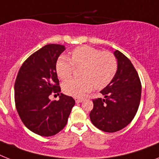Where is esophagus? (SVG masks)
I'll list each match as a JSON object with an SVG mask.
<instances>
[{
	"instance_id": "1",
	"label": "esophagus",
	"mask_w": 159,
	"mask_h": 159,
	"mask_svg": "<svg viewBox=\"0 0 159 159\" xmlns=\"http://www.w3.org/2000/svg\"><path fill=\"white\" fill-rule=\"evenodd\" d=\"M75 102H76V103H80V102H83V98H75Z\"/></svg>"
}]
</instances>
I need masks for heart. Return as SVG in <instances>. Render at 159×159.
<instances>
[{
	"mask_svg": "<svg viewBox=\"0 0 159 159\" xmlns=\"http://www.w3.org/2000/svg\"><path fill=\"white\" fill-rule=\"evenodd\" d=\"M81 68L80 79H69L62 84V91L71 97H82L95 88L102 89L111 84L118 70V61L111 52L89 45L73 49L71 59L61 56L56 62L58 77L66 80L73 74L75 68Z\"/></svg>",
	"mask_w": 159,
	"mask_h": 159,
	"instance_id": "obj_1",
	"label": "heart"
}]
</instances>
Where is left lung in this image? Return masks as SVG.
<instances>
[{"instance_id": "8db88e82", "label": "left lung", "mask_w": 159, "mask_h": 159, "mask_svg": "<svg viewBox=\"0 0 159 159\" xmlns=\"http://www.w3.org/2000/svg\"><path fill=\"white\" fill-rule=\"evenodd\" d=\"M118 70L111 84L101 93L105 98L93 99L90 112L92 123L106 132L123 129L134 119L141 102V83L138 73L129 59L115 50Z\"/></svg>"}]
</instances>
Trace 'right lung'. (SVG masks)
<instances>
[{
    "label": "right lung",
    "mask_w": 159,
    "mask_h": 159,
    "mask_svg": "<svg viewBox=\"0 0 159 159\" xmlns=\"http://www.w3.org/2000/svg\"><path fill=\"white\" fill-rule=\"evenodd\" d=\"M65 46L49 44L35 52L23 63L14 84V101L18 114L26 127L35 134L50 136L67 123L75 102L60 93L56 62ZM53 93L58 101H51Z\"/></svg>",
    "instance_id": "1"
}]
</instances>
